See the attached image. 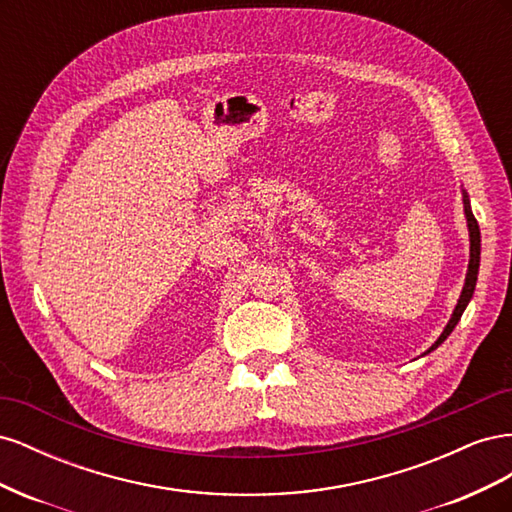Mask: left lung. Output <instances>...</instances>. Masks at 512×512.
<instances>
[{"mask_svg":"<svg viewBox=\"0 0 512 512\" xmlns=\"http://www.w3.org/2000/svg\"><path fill=\"white\" fill-rule=\"evenodd\" d=\"M463 207H466L468 230H470V265H468L466 284H463L461 297H459V301H457V307H455V312H453L451 320H448V324H446V329H444V331H442V335L438 337V342L433 344L427 352L436 350V348L444 342V339H446L448 335H451V331L457 327V322H459V318H461V314H463V309L468 307V303H470V299H472V294H474V288H476L478 265H480V230H478V222H476L474 213H472V209H470V200H468V196H466V194H463Z\"/></svg>","mask_w":512,"mask_h":512,"instance_id":"left-lung-1","label":"left lung"}]
</instances>
